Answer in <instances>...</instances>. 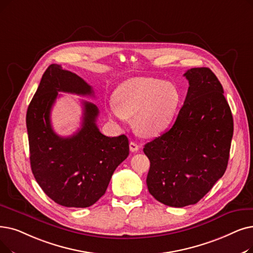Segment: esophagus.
Instances as JSON below:
<instances>
[{
  "instance_id": "obj_1",
  "label": "esophagus",
  "mask_w": 253,
  "mask_h": 253,
  "mask_svg": "<svg viewBox=\"0 0 253 253\" xmlns=\"http://www.w3.org/2000/svg\"><path fill=\"white\" fill-rule=\"evenodd\" d=\"M129 149L131 152H137L139 149V146L136 144L135 141H130L129 144Z\"/></svg>"
}]
</instances>
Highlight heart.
Returning <instances> with one entry per match:
<instances>
[{
    "mask_svg": "<svg viewBox=\"0 0 253 253\" xmlns=\"http://www.w3.org/2000/svg\"><path fill=\"white\" fill-rule=\"evenodd\" d=\"M115 103L107 113L124 122L133 118V127L144 137L159 135L169 126L179 102V93L170 83L156 78H133L121 84L114 95Z\"/></svg>",
    "mask_w": 253,
    "mask_h": 253,
    "instance_id": "obj_1",
    "label": "heart"
}]
</instances>
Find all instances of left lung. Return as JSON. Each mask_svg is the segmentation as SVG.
<instances>
[{"label":"left lung","mask_w":253,"mask_h":253,"mask_svg":"<svg viewBox=\"0 0 253 253\" xmlns=\"http://www.w3.org/2000/svg\"><path fill=\"white\" fill-rule=\"evenodd\" d=\"M189 87L172 126L145 145L149 192L169 207L194 205L227 168L234 121L223 87L211 69L184 73Z\"/></svg>","instance_id":"left-lung-1"}]
</instances>
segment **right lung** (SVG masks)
I'll list each match as a JSON object with an SVG mask.
<instances>
[{
  "label": "right lung",
  "instance_id": "add662e5",
  "mask_svg": "<svg viewBox=\"0 0 253 253\" xmlns=\"http://www.w3.org/2000/svg\"><path fill=\"white\" fill-rule=\"evenodd\" d=\"M59 92L94 96L92 86L79 75L57 64L48 66L27 112L31 169L54 203L86 208L105 193L115 169L129 155V141L124 134H102L96 124L98 107L86 101L82 128L68 137L58 135L50 124V111Z\"/></svg>",
  "mask_w": 253,
  "mask_h": 253
}]
</instances>
